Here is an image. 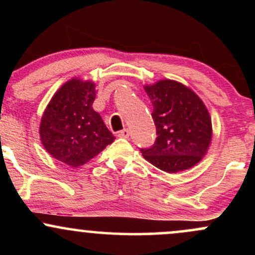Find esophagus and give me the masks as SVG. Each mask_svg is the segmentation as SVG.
<instances>
[{
    "instance_id": "1",
    "label": "esophagus",
    "mask_w": 255,
    "mask_h": 255,
    "mask_svg": "<svg viewBox=\"0 0 255 255\" xmlns=\"http://www.w3.org/2000/svg\"><path fill=\"white\" fill-rule=\"evenodd\" d=\"M118 135H119L120 137H126V139H127V137H129V129H127V128H125V129H122V130L119 131Z\"/></svg>"
}]
</instances>
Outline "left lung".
<instances>
[{
  "label": "left lung",
  "instance_id": "1",
  "mask_svg": "<svg viewBox=\"0 0 255 255\" xmlns=\"http://www.w3.org/2000/svg\"><path fill=\"white\" fill-rule=\"evenodd\" d=\"M145 91L153 105L156 141L140 148L146 160L166 172L192 168L206 153L212 137L209 111L203 101L174 80H160Z\"/></svg>",
  "mask_w": 255,
  "mask_h": 255
}]
</instances>
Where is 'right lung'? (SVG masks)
<instances>
[{"instance_id": "right-lung-1", "label": "right lung", "mask_w": 255, "mask_h": 255, "mask_svg": "<svg viewBox=\"0 0 255 255\" xmlns=\"http://www.w3.org/2000/svg\"><path fill=\"white\" fill-rule=\"evenodd\" d=\"M95 84L72 79L51 98L39 134L45 150L60 162L83 165L115 140L101 115L92 109Z\"/></svg>"}]
</instances>
